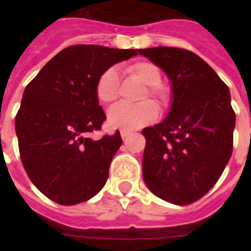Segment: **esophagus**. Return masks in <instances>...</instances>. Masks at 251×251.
Listing matches in <instances>:
<instances>
[{"label":"esophagus","instance_id":"1","mask_svg":"<svg viewBox=\"0 0 251 251\" xmlns=\"http://www.w3.org/2000/svg\"><path fill=\"white\" fill-rule=\"evenodd\" d=\"M130 134H131V131L127 129H121V137L122 138H126V137H129Z\"/></svg>","mask_w":251,"mask_h":251}]
</instances>
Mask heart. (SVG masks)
Masks as SVG:
<instances>
[{
	"instance_id": "heart-1",
	"label": "heart",
	"mask_w": 251,
	"mask_h": 251,
	"mask_svg": "<svg viewBox=\"0 0 251 251\" xmlns=\"http://www.w3.org/2000/svg\"><path fill=\"white\" fill-rule=\"evenodd\" d=\"M126 72L130 75L135 76L146 84V90L142 92L141 100L152 98L159 104H163L167 100V90L160 83L161 73L156 65L149 61H138L129 65ZM120 92V80L114 69H106L99 75L95 84L96 98L102 104H110L117 100ZM159 110L155 102L146 100L135 105L130 104H117L112 106L108 112V124L112 127L122 129H139L150 122L156 120Z\"/></svg>"
}]
</instances>
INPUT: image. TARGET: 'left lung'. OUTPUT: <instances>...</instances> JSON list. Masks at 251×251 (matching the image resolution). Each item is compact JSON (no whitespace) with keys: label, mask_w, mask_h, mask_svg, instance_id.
<instances>
[{"label":"left lung","mask_w":251,"mask_h":251,"mask_svg":"<svg viewBox=\"0 0 251 251\" xmlns=\"http://www.w3.org/2000/svg\"><path fill=\"white\" fill-rule=\"evenodd\" d=\"M138 53L159 66L172 84L168 116L142 130L143 179L159 198L190 204L214 187L233 151L236 114L229 88L190 50L156 47Z\"/></svg>","instance_id":"1"}]
</instances>
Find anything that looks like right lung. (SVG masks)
<instances>
[{"label": "right lung", "instance_id": "obj_1", "mask_svg": "<svg viewBox=\"0 0 251 251\" xmlns=\"http://www.w3.org/2000/svg\"><path fill=\"white\" fill-rule=\"evenodd\" d=\"M137 52L72 45L25 87L15 117L19 153L29 179L53 202H86L105 185L122 139L120 131L99 141L90 138L106 118L95 84L104 70Z\"/></svg>", "mask_w": 251, "mask_h": 251}]
</instances>
